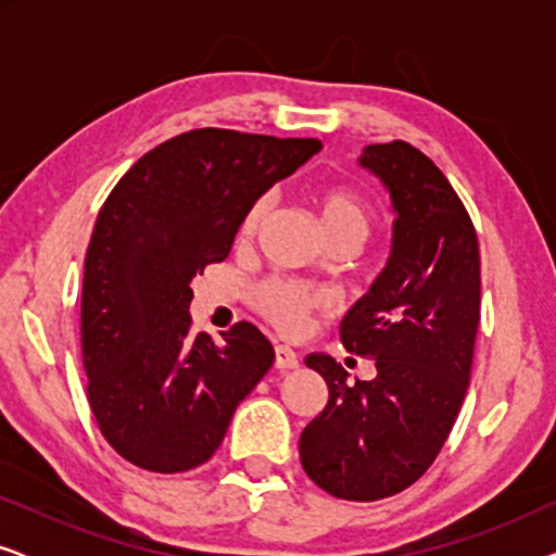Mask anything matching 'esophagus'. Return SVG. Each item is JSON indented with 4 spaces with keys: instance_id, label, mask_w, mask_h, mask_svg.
I'll return each mask as SVG.
<instances>
[{
    "instance_id": "obj_1",
    "label": "esophagus",
    "mask_w": 556,
    "mask_h": 556,
    "mask_svg": "<svg viewBox=\"0 0 556 556\" xmlns=\"http://www.w3.org/2000/svg\"><path fill=\"white\" fill-rule=\"evenodd\" d=\"M276 367L278 369H295L299 367V354H295L291 346L278 344L276 346Z\"/></svg>"
}]
</instances>
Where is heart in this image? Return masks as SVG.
Instances as JSON below:
<instances>
[{"label":"heart","mask_w":556,"mask_h":556,"mask_svg":"<svg viewBox=\"0 0 556 556\" xmlns=\"http://www.w3.org/2000/svg\"><path fill=\"white\" fill-rule=\"evenodd\" d=\"M311 204H314L326 242H346V245L356 248L369 235L371 207L352 189L318 187L311 194ZM265 212H268L265 197L250 204L238 230L240 242H250L255 238L265 219ZM255 306L280 331L299 333L306 329L311 316L329 308V299L321 291H314V288L286 283V280H268L255 291Z\"/></svg>","instance_id":"b5f03b06"}]
</instances>
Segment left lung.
Listing matches in <instances>:
<instances>
[{"label":"left lung","instance_id":"1","mask_svg":"<svg viewBox=\"0 0 556 556\" xmlns=\"http://www.w3.org/2000/svg\"><path fill=\"white\" fill-rule=\"evenodd\" d=\"M359 164L392 197V253L341 321L346 352L377 362L371 382L308 354L329 402L301 432V466L318 489L377 501L413 485L438 458L466 397L481 321L476 227L445 174L407 141L371 143Z\"/></svg>","mask_w":556,"mask_h":556}]
</instances>
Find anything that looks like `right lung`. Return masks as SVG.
I'll list each match as a JSON object with an SVG mask.
<instances>
[{"label": "right lung", "instance_id": "right-lung-1", "mask_svg": "<svg viewBox=\"0 0 556 556\" xmlns=\"http://www.w3.org/2000/svg\"><path fill=\"white\" fill-rule=\"evenodd\" d=\"M318 139L194 128L128 169L98 212L80 301L88 402L113 451L154 473L207 463L276 352L248 321L192 333V278L230 255L250 204Z\"/></svg>", "mask_w": 556, "mask_h": 556}]
</instances>
